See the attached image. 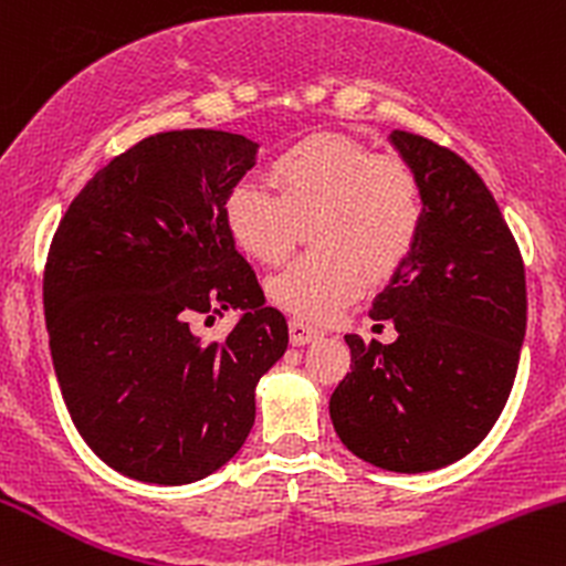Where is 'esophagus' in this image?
Returning a JSON list of instances; mask_svg holds the SVG:
<instances>
[{
  "label": "esophagus",
  "mask_w": 566,
  "mask_h": 566,
  "mask_svg": "<svg viewBox=\"0 0 566 566\" xmlns=\"http://www.w3.org/2000/svg\"><path fill=\"white\" fill-rule=\"evenodd\" d=\"M322 333L316 327H311V324H305L301 319H292L290 322V340L292 346H308V343L319 340Z\"/></svg>",
  "instance_id": "1"
}]
</instances>
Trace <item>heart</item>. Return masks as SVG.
<instances>
[{
  "label": "heart",
  "instance_id": "b5f03b06",
  "mask_svg": "<svg viewBox=\"0 0 566 566\" xmlns=\"http://www.w3.org/2000/svg\"><path fill=\"white\" fill-rule=\"evenodd\" d=\"M271 184L242 178L226 197L233 242L261 263L290 255L303 223L316 220L314 255L269 279L279 308L327 322L388 276L412 252L426 220L423 188L412 167L380 159L346 135L319 133L292 143L271 161Z\"/></svg>",
  "mask_w": 566,
  "mask_h": 566
}]
</instances>
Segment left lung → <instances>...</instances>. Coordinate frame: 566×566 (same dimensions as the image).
<instances>
[{
	"label": "left lung",
	"mask_w": 566,
	"mask_h": 566,
	"mask_svg": "<svg viewBox=\"0 0 566 566\" xmlns=\"http://www.w3.org/2000/svg\"><path fill=\"white\" fill-rule=\"evenodd\" d=\"M388 143L423 188L412 252L373 301L396 340L346 335L350 373L329 399L356 458L396 473L452 465L503 412L527 333L524 263L476 170L433 140L394 129Z\"/></svg>",
	"instance_id": "8db88e82"
}]
</instances>
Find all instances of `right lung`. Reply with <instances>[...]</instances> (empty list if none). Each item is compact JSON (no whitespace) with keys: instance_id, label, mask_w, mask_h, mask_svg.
Wrapping results in <instances>:
<instances>
[{"instance_id":"right-lung-1","label":"right lung","mask_w":566,"mask_h":566,"mask_svg":"<svg viewBox=\"0 0 566 566\" xmlns=\"http://www.w3.org/2000/svg\"><path fill=\"white\" fill-rule=\"evenodd\" d=\"M258 143L178 129L108 161L69 205L44 269L50 354L71 420L114 471L193 484L242 450L255 386L287 350L226 226ZM239 310L223 344L190 324Z\"/></svg>"}]
</instances>
